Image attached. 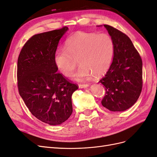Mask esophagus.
<instances>
[{
	"label": "esophagus",
	"mask_w": 157,
	"mask_h": 157,
	"mask_svg": "<svg viewBox=\"0 0 157 157\" xmlns=\"http://www.w3.org/2000/svg\"><path fill=\"white\" fill-rule=\"evenodd\" d=\"M89 86H90V85L88 84H79L78 85V87L80 88H85L88 87Z\"/></svg>",
	"instance_id": "obj_1"
}]
</instances>
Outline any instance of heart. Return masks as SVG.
<instances>
[{"instance_id": "obj_1", "label": "heart", "mask_w": 157, "mask_h": 157, "mask_svg": "<svg viewBox=\"0 0 157 157\" xmlns=\"http://www.w3.org/2000/svg\"><path fill=\"white\" fill-rule=\"evenodd\" d=\"M114 52V41L107 33L78 31L66 40L65 48L60 47L56 50L54 61L61 73L69 77L77 59L80 65L73 77L84 81L92 74L96 77L105 74L111 65Z\"/></svg>"}]
</instances>
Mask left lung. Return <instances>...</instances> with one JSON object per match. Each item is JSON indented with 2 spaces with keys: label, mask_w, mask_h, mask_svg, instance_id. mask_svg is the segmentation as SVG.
<instances>
[{
  "label": "left lung",
  "mask_w": 157,
  "mask_h": 157,
  "mask_svg": "<svg viewBox=\"0 0 157 157\" xmlns=\"http://www.w3.org/2000/svg\"><path fill=\"white\" fill-rule=\"evenodd\" d=\"M103 26L114 41L115 52L110 68L99 81L106 90L101 104L109 111H124L134 105L141 94L142 60L129 37L110 25Z\"/></svg>",
  "instance_id": "obj_1"
}]
</instances>
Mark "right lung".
Returning <instances> with one entry per match:
<instances>
[{
    "mask_svg": "<svg viewBox=\"0 0 157 157\" xmlns=\"http://www.w3.org/2000/svg\"><path fill=\"white\" fill-rule=\"evenodd\" d=\"M68 27L40 33L28 40L18 57L17 86L30 112L38 119L56 126L73 113L71 97L78 89L57 73L54 56Z\"/></svg>",
    "mask_w": 157,
    "mask_h": 157,
    "instance_id": "1",
    "label": "right lung"
}]
</instances>
